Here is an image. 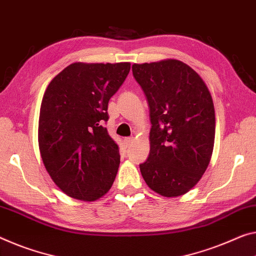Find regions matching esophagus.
<instances>
[{
	"mask_svg": "<svg viewBox=\"0 0 256 256\" xmlns=\"http://www.w3.org/2000/svg\"><path fill=\"white\" fill-rule=\"evenodd\" d=\"M124 142L126 146H129V145H130L132 142H134V137H126V138L124 140Z\"/></svg>",
	"mask_w": 256,
	"mask_h": 256,
	"instance_id": "obj_1",
	"label": "esophagus"
}]
</instances>
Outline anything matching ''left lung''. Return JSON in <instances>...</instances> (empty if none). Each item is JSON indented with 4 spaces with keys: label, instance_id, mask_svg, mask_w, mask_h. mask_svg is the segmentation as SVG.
<instances>
[{
    "label": "left lung",
    "instance_id": "obj_1",
    "mask_svg": "<svg viewBox=\"0 0 256 256\" xmlns=\"http://www.w3.org/2000/svg\"><path fill=\"white\" fill-rule=\"evenodd\" d=\"M150 108V154L140 164L148 188L164 196L190 191L208 167L215 140L210 92L196 70L167 60L134 64Z\"/></svg>",
    "mask_w": 256,
    "mask_h": 256
}]
</instances>
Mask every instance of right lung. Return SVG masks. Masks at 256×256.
Here are the masks:
<instances>
[{"label": "right lung", "mask_w": 256, "mask_h": 256, "mask_svg": "<svg viewBox=\"0 0 256 256\" xmlns=\"http://www.w3.org/2000/svg\"><path fill=\"white\" fill-rule=\"evenodd\" d=\"M130 62H74L57 74L42 98L38 148L46 172L72 198L94 202L108 194L120 164L119 146L104 127L108 100Z\"/></svg>", "instance_id": "1"}]
</instances>
